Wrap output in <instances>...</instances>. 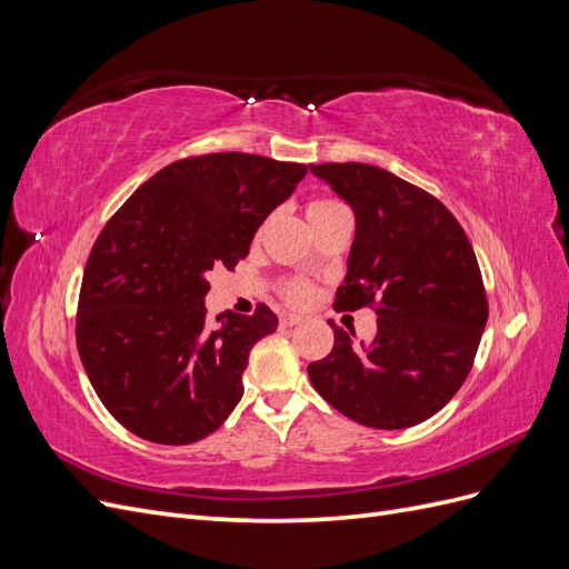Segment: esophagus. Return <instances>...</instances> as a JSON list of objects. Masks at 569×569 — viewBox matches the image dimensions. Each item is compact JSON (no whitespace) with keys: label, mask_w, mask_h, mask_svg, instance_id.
Returning a JSON list of instances; mask_svg holds the SVG:
<instances>
[{"label":"esophagus","mask_w":569,"mask_h":569,"mask_svg":"<svg viewBox=\"0 0 569 569\" xmlns=\"http://www.w3.org/2000/svg\"><path fill=\"white\" fill-rule=\"evenodd\" d=\"M299 322H303V318L297 316V313H282V316H280V325H282V327H295V325H299Z\"/></svg>","instance_id":"esophagus-1"}]
</instances>
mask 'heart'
<instances>
[{
	"label": "heart",
	"mask_w": 569,
	"mask_h": 569,
	"mask_svg": "<svg viewBox=\"0 0 569 569\" xmlns=\"http://www.w3.org/2000/svg\"><path fill=\"white\" fill-rule=\"evenodd\" d=\"M332 206H337V201L332 199H313L308 201L306 206V216H316V213H322L327 209H332ZM282 297L289 301V303H297V306H303L311 301L313 297V287L303 282V280H291L282 287Z\"/></svg>",
	"instance_id": "b5f03b06"
}]
</instances>
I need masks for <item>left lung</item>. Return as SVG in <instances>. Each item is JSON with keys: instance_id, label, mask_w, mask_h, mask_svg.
<instances>
[{"instance_id": "1", "label": "left lung", "mask_w": 569, "mask_h": 569, "mask_svg": "<svg viewBox=\"0 0 569 569\" xmlns=\"http://www.w3.org/2000/svg\"><path fill=\"white\" fill-rule=\"evenodd\" d=\"M311 173L351 206L356 237L335 308L372 306L377 335L356 343L330 320L335 347L311 385L372 429L432 418L468 377L489 303L468 234L446 206L385 168L320 163Z\"/></svg>"}]
</instances>
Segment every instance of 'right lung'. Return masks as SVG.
<instances>
[{
	"instance_id": "right-lung-1",
	"label": "right lung",
	"mask_w": 569,
	"mask_h": 569,
	"mask_svg": "<svg viewBox=\"0 0 569 569\" xmlns=\"http://www.w3.org/2000/svg\"><path fill=\"white\" fill-rule=\"evenodd\" d=\"M303 163L222 151L149 178L107 222L84 266L76 341L111 416L153 443H194L228 420L242 372L278 316L206 320L213 268L247 258L261 222L291 197Z\"/></svg>"
}]
</instances>
